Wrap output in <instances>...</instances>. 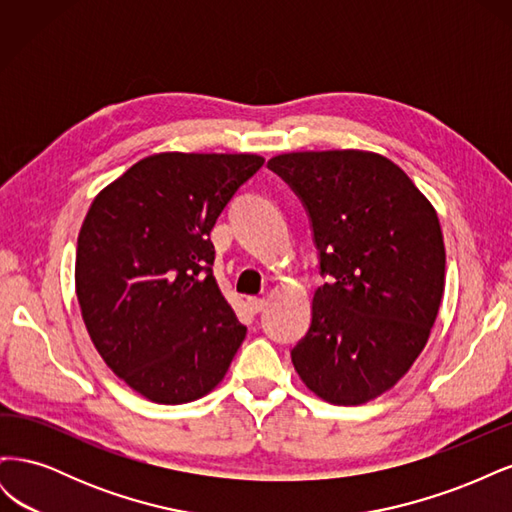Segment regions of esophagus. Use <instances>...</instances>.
Segmentation results:
<instances>
[{
  "label": "esophagus",
  "mask_w": 512,
  "mask_h": 512,
  "mask_svg": "<svg viewBox=\"0 0 512 512\" xmlns=\"http://www.w3.org/2000/svg\"><path fill=\"white\" fill-rule=\"evenodd\" d=\"M245 305H247V309H250L252 314H258V312H262V309H265L267 301L262 299V297H247Z\"/></svg>",
  "instance_id": "obj_1"
}]
</instances>
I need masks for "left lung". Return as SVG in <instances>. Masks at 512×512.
<instances>
[{
	"label": "left lung",
	"instance_id": "8db88e82",
	"mask_svg": "<svg viewBox=\"0 0 512 512\" xmlns=\"http://www.w3.org/2000/svg\"><path fill=\"white\" fill-rule=\"evenodd\" d=\"M269 168L303 200L329 275L292 365L329 404H367L408 374L436 322L446 267L438 213L374 151H292Z\"/></svg>",
	"mask_w": 512,
	"mask_h": 512
}]
</instances>
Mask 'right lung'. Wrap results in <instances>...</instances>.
I'll use <instances>...</instances> for the list:
<instances>
[{
    "mask_svg": "<svg viewBox=\"0 0 512 512\" xmlns=\"http://www.w3.org/2000/svg\"><path fill=\"white\" fill-rule=\"evenodd\" d=\"M256 153L166 151L94 198L76 245V299L104 363L156 404L218 386L245 327L215 282L209 239Z\"/></svg>",
    "mask_w": 512,
    "mask_h": 512,
    "instance_id": "1",
    "label": "right lung"
}]
</instances>
